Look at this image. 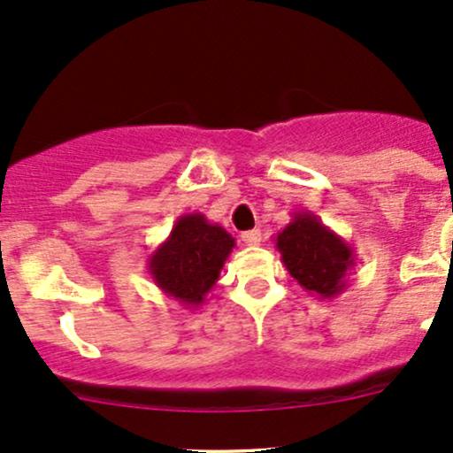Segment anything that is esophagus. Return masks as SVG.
Masks as SVG:
<instances>
[{
  "label": "esophagus",
  "mask_w": 453,
  "mask_h": 453,
  "mask_svg": "<svg viewBox=\"0 0 453 453\" xmlns=\"http://www.w3.org/2000/svg\"><path fill=\"white\" fill-rule=\"evenodd\" d=\"M242 242L246 243V246H258V243H261V231H258V228H252V231L242 233Z\"/></svg>",
  "instance_id": "34e87169"
}]
</instances>
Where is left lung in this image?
Wrapping results in <instances>:
<instances>
[{
    "instance_id": "1",
    "label": "left lung",
    "mask_w": 453,
    "mask_h": 453,
    "mask_svg": "<svg viewBox=\"0 0 453 453\" xmlns=\"http://www.w3.org/2000/svg\"><path fill=\"white\" fill-rule=\"evenodd\" d=\"M276 248L299 287L319 299H334L347 288L355 250L312 211H295L276 235Z\"/></svg>"
}]
</instances>
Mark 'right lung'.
Returning <instances> with one entry per match:
<instances>
[{
    "instance_id": "add662e5",
    "label": "right lung",
    "mask_w": 453,
    "mask_h": 453,
    "mask_svg": "<svg viewBox=\"0 0 453 453\" xmlns=\"http://www.w3.org/2000/svg\"><path fill=\"white\" fill-rule=\"evenodd\" d=\"M235 240L199 211L177 218L169 237L147 258L151 280L166 297L199 308L213 291Z\"/></svg>"
}]
</instances>
